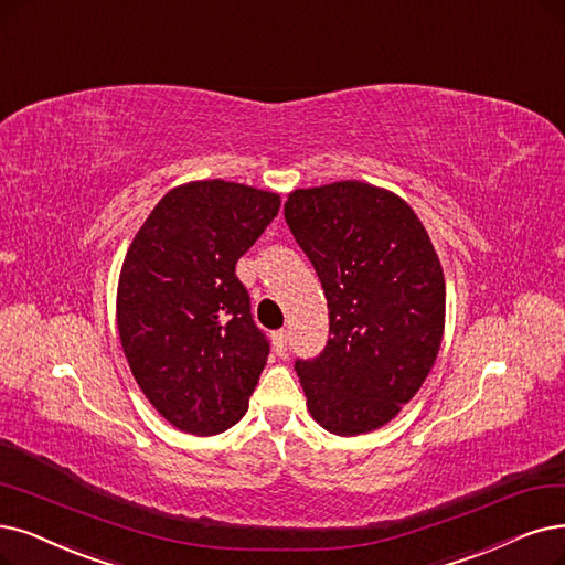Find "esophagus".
Masks as SVG:
<instances>
[{"label":"esophagus","mask_w":565,"mask_h":565,"mask_svg":"<svg viewBox=\"0 0 565 565\" xmlns=\"http://www.w3.org/2000/svg\"><path fill=\"white\" fill-rule=\"evenodd\" d=\"M287 341H289V333H287V329H280V331H276V333H274V348H276V352H278V354H282V352L287 350Z\"/></svg>","instance_id":"1"}]
</instances>
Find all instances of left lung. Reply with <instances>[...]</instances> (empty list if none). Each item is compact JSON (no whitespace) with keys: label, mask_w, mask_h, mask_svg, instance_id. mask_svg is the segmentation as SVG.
Returning a JSON list of instances; mask_svg holds the SVG:
<instances>
[{"label":"left lung","mask_w":565,"mask_h":565,"mask_svg":"<svg viewBox=\"0 0 565 565\" xmlns=\"http://www.w3.org/2000/svg\"><path fill=\"white\" fill-rule=\"evenodd\" d=\"M285 220L329 306V341L297 361L312 419L361 436L419 387L445 331V276L424 224L398 194L361 180L289 192Z\"/></svg>","instance_id":"8db88e82"}]
</instances>
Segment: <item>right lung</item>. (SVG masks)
<instances>
[{"label":"right lung","instance_id":"add662e5","mask_svg":"<svg viewBox=\"0 0 565 565\" xmlns=\"http://www.w3.org/2000/svg\"><path fill=\"white\" fill-rule=\"evenodd\" d=\"M278 209L276 192L192 180L160 199L125 255L122 352L152 408L180 431L215 436L247 411L268 343L236 262Z\"/></svg>","mask_w":565,"mask_h":565}]
</instances>
